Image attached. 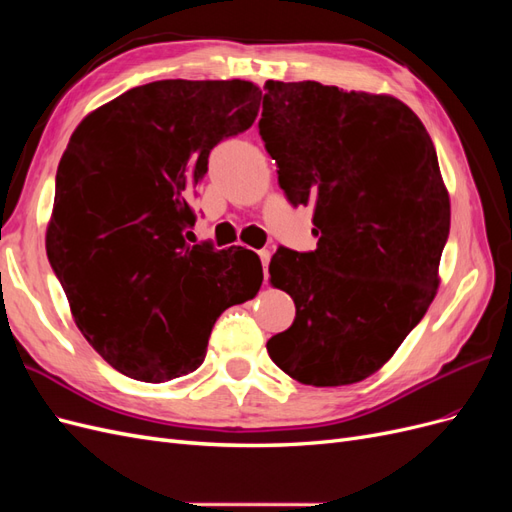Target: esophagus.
Wrapping results in <instances>:
<instances>
[{
  "mask_svg": "<svg viewBox=\"0 0 512 512\" xmlns=\"http://www.w3.org/2000/svg\"><path fill=\"white\" fill-rule=\"evenodd\" d=\"M258 256H260V262H262V271H265V275H267V267H269V260H271V252H269V250H260V252H258Z\"/></svg>",
  "mask_w": 512,
  "mask_h": 512,
  "instance_id": "34e87169",
  "label": "esophagus"
}]
</instances>
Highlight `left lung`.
<instances>
[{
	"label": "left lung",
	"mask_w": 512,
	"mask_h": 512,
	"mask_svg": "<svg viewBox=\"0 0 512 512\" xmlns=\"http://www.w3.org/2000/svg\"><path fill=\"white\" fill-rule=\"evenodd\" d=\"M277 181L314 207L318 247H280L271 284L297 316L267 342L284 374L309 386L369 378L391 359L440 286L451 198L436 147L389 94L316 81H267L258 121Z\"/></svg>",
	"instance_id": "obj_1"
}]
</instances>
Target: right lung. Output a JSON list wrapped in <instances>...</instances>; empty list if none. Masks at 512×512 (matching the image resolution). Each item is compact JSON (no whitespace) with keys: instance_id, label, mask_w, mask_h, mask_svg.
Masks as SVG:
<instances>
[{"instance_id":"add662e5","label":"right lung","mask_w":512,"mask_h":512,"mask_svg":"<svg viewBox=\"0 0 512 512\" xmlns=\"http://www.w3.org/2000/svg\"><path fill=\"white\" fill-rule=\"evenodd\" d=\"M250 81H156L91 111L59 160L46 256L76 327L123 376L168 382L205 361L224 309L254 299L258 254L190 245L211 149L247 130Z\"/></svg>"}]
</instances>
